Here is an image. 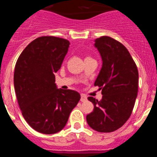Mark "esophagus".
<instances>
[{"label":"esophagus","instance_id":"obj_1","mask_svg":"<svg viewBox=\"0 0 157 157\" xmlns=\"http://www.w3.org/2000/svg\"><path fill=\"white\" fill-rule=\"evenodd\" d=\"M80 101H82V102H85V101H87V98L86 97L85 95H83V94H82L81 95V99H80Z\"/></svg>","mask_w":157,"mask_h":157}]
</instances>
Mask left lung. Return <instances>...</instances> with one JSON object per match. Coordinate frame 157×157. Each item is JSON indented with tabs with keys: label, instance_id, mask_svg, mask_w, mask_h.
<instances>
[{
	"label": "left lung",
	"instance_id": "obj_1",
	"mask_svg": "<svg viewBox=\"0 0 157 157\" xmlns=\"http://www.w3.org/2000/svg\"><path fill=\"white\" fill-rule=\"evenodd\" d=\"M103 60L94 86L101 90L102 99L88 100L94 105L86 116L89 126L96 131H115L128 120L132 113L138 90V71L124 45L109 36L95 41Z\"/></svg>",
	"mask_w": 157,
	"mask_h": 157
}]
</instances>
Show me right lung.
Listing matches in <instances>:
<instances>
[{
    "instance_id": "obj_1",
    "label": "right lung",
    "mask_w": 157,
    "mask_h": 157,
    "mask_svg": "<svg viewBox=\"0 0 157 157\" xmlns=\"http://www.w3.org/2000/svg\"><path fill=\"white\" fill-rule=\"evenodd\" d=\"M69 41L54 36H41L19 55L14 72V87L23 118L36 131L55 134L62 130L80 94L56 89L54 74L59 70Z\"/></svg>"
}]
</instances>
